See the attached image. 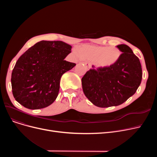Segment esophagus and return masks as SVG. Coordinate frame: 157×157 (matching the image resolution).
<instances>
[{
	"label": "esophagus",
	"mask_w": 157,
	"mask_h": 157,
	"mask_svg": "<svg viewBox=\"0 0 157 157\" xmlns=\"http://www.w3.org/2000/svg\"><path fill=\"white\" fill-rule=\"evenodd\" d=\"M84 64H85V67H86V68L87 70H89L90 68H91V65H90V63H88V62H85V63H84Z\"/></svg>",
	"instance_id": "obj_1"
}]
</instances>
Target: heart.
I'll return each instance as SVG.
<instances>
[{
    "mask_svg": "<svg viewBox=\"0 0 157 157\" xmlns=\"http://www.w3.org/2000/svg\"><path fill=\"white\" fill-rule=\"evenodd\" d=\"M82 59L93 61L98 69H109L117 63L121 56L120 49L115 46L83 45L74 51Z\"/></svg>",
    "mask_w": 157,
    "mask_h": 157,
    "instance_id": "obj_1",
    "label": "heart"
}]
</instances>
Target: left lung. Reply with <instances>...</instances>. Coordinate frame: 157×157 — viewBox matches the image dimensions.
Here are the masks:
<instances>
[{"label": "left lung", "mask_w": 157, "mask_h": 157, "mask_svg": "<svg viewBox=\"0 0 157 157\" xmlns=\"http://www.w3.org/2000/svg\"><path fill=\"white\" fill-rule=\"evenodd\" d=\"M117 47L122 52L117 63L107 69H90L81 79L85 96L99 108L125 102L141 83L142 68L138 57L126 44Z\"/></svg>", "instance_id": "1"}]
</instances>
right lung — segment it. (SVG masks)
<instances>
[{
  "label": "right lung",
  "instance_id": "right-lung-1",
  "mask_svg": "<svg viewBox=\"0 0 157 157\" xmlns=\"http://www.w3.org/2000/svg\"><path fill=\"white\" fill-rule=\"evenodd\" d=\"M71 48L62 41L41 40L25 52L11 74L15 100L30 109L51 105L59 95L62 76L76 65L64 60Z\"/></svg>",
  "mask_w": 157,
  "mask_h": 157
}]
</instances>
